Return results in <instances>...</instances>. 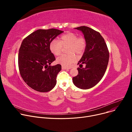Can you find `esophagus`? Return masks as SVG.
<instances>
[{
	"mask_svg": "<svg viewBox=\"0 0 132 132\" xmlns=\"http://www.w3.org/2000/svg\"><path fill=\"white\" fill-rule=\"evenodd\" d=\"M62 69H64V70H68V69H69L70 68H69L66 67H64V66H62Z\"/></svg>",
	"mask_w": 132,
	"mask_h": 132,
	"instance_id": "1",
	"label": "esophagus"
}]
</instances>
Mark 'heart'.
<instances>
[{
    "instance_id": "b5f03b06",
    "label": "heart",
    "mask_w": 132,
    "mask_h": 132,
    "mask_svg": "<svg viewBox=\"0 0 132 132\" xmlns=\"http://www.w3.org/2000/svg\"><path fill=\"white\" fill-rule=\"evenodd\" d=\"M87 41L84 36L78 37L74 33L68 32L62 35L60 40H53L50 44V50L55 56L60 55L63 50V47H67L68 55H62L56 60L57 63L62 66L69 67L76 62V57L73 53L78 55L81 54L85 50Z\"/></svg>"
}]
</instances>
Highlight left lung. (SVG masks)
<instances>
[{"instance_id": "left-lung-1", "label": "left lung", "mask_w": 132, "mask_h": 132, "mask_svg": "<svg viewBox=\"0 0 132 132\" xmlns=\"http://www.w3.org/2000/svg\"><path fill=\"white\" fill-rule=\"evenodd\" d=\"M81 31L87 41V46L78 64L86 67L78 68V74L72 78L73 84L81 89H88L96 86L106 71L109 52L103 37L99 32L88 27L75 28Z\"/></svg>"}]
</instances>
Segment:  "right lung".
Returning a JSON list of instances; mask_svg holds the SVG:
<instances>
[{"label": "right lung", "instance_id": "add662e5", "mask_svg": "<svg viewBox=\"0 0 132 132\" xmlns=\"http://www.w3.org/2000/svg\"><path fill=\"white\" fill-rule=\"evenodd\" d=\"M64 31L55 29H39L23 40L19 51L18 66L23 80L32 89L39 92L51 90L56 84L61 70L60 64L51 66L55 60L50 44Z\"/></svg>", "mask_w": 132, "mask_h": 132}]
</instances>
